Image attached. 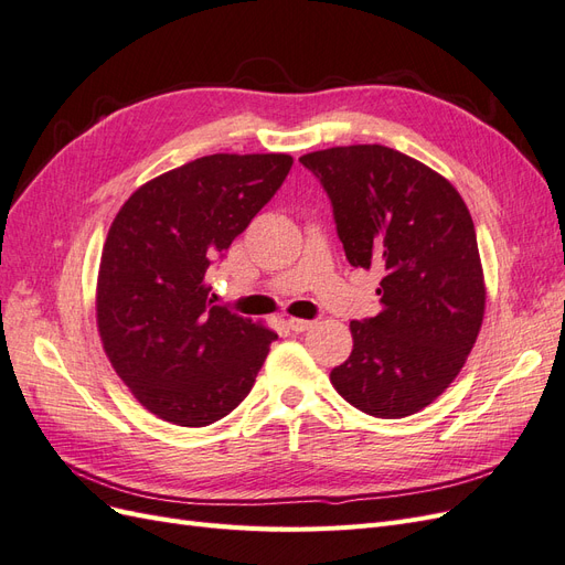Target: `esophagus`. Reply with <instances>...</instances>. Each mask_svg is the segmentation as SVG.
Here are the masks:
<instances>
[{
	"instance_id": "34e87169",
	"label": "esophagus",
	"mask_w": 565,
	"mask_h": 565,
	"mask_svg": "<svg viewBox=\"0 0 565 565\" xmlns=\"http://www.w3.org/2000/svg\"><path fill=\"white\" fill-rule=\"evenodd\" d=\"M287 328L292 332H306L313 328V320H303V318H287Z\"/></svg>"
}]
</instances>
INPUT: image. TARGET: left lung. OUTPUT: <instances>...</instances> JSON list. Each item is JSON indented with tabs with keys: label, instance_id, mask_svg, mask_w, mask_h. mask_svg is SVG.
Masks as SVG:
<instances>
[{
	"label": "left lung",
	"instance_id": "left-lung-1",
	"mask_svg": "<svg viewBox=\"0 0 565 565\" xmlns=\"http://www.w3.org/2000/svg\"><path fill=\"white\" fill-rule=\"evenodd\" d=\"M299 162L330 195L349 264L384 270L382 311L351 322L353 351L330 382L372 417L415 415L455 382L486 313L467 204L446 177L380 143L316 150Z\"/></svg>",
	"mask_w": 565,
	"mask_h": 565
}]
</instances>
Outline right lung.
Here are the masks:
<instances>
[{
    "mask_svg": "<svg viewBox=\"0 0 565 565\" xmlns=\"http://www.w3.org/2000/svg\"><path fill=\"white\" fill-rule=\"evenodd\" d=\"M285 152L204 156L136 188L100 254L96 324L148 413L207 426L245 401L278 334L214 306L204 273L292 167Z\"/></svg>",
    "mask_w": 565,
    "mask_h": 565,
    "instance_id": "right-lung-1",
    "label": "right lung"
}]
</instances>
